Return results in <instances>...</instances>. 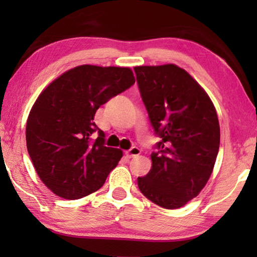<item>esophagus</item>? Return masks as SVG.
<instances>
[{
	"mask_svg": "<svg viewBox=\"0 0 257 257\" xmlns=\"http://www.w3.org/2000/svg\"><path fill=\"white\" fill-rule=\"evenodd\" d=\"M140 153H142V151H140V149H138V147H136V146L131 147L128 151H126V156H127L128 158L137 157V156H139Z\"/></svg>",
	"mask_w": 257,
	"mask_h": 257,
	"instance_id": "1",
	"label": "esophagus"
}]
</instances>
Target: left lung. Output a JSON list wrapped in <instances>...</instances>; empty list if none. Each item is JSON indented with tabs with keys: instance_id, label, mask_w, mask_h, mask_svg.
Here are the masks:
<instances>
[{
	"instance_id": "8db88e82",
	"label": "left lung",
	"mask_w": 257,
	"mask_h": 257,
	"mask_svg": "<svg viewBox=\"0 0 257 257\" xmlns=\"http://www.w3.org/2000/svg\"><path fill=\"white\" fill-rule=\"evenodd\" d=\"M140 96L154 133L160 137L152 168L138 178L147 199L167 209L180 208L201 192L220 146L215 107L188 72L174 64L136 66Z\"/></svg>"
}]
</instances>
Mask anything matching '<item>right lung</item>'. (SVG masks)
I'll use <instances>...</instances> for the list:
<instances>
[{"instance_id": "obj_1", "label": "right lung", "mask_w": 257, "mask_h": 257, "mask_svg": "<svg viewBox=\"0 0 257 257\" xmlns=\"http://www.w3.org/2000/svg\"><path fill=\"white\" fill-rule=\"evenodd\" d=\"M135 82L128 68L80 65L38 96L27 121V149L38 177L56 195L84 198L98 191L117 166L122 152L105 146V133L93 118L100 105Z\"/></svg>"}]
</instances>
